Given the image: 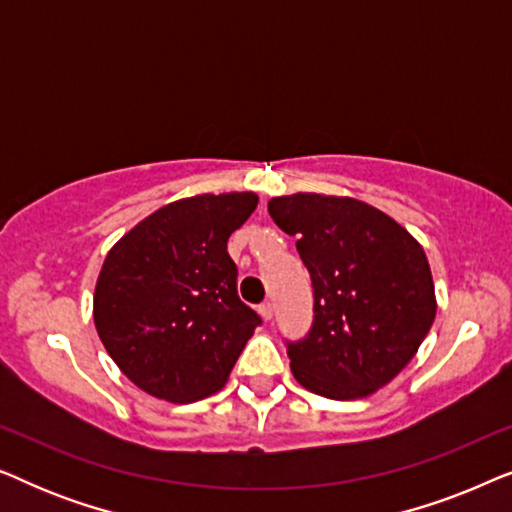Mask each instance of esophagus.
Wrapping results in <instances>:
<instances>
[{
  "instance_id": "esophagus-1",
  "label": "esophagus",
  "mask_w": 512,
  "mask_h": 512,
  "mask_svg": "<svg viewBox=\"0 0 512 512\" xmlns=\"http://www.w3.org/2000/svg\"><path fill=\"white\" fill-rule=\"evenodd\" d=\"M258 314H261L263 321H270L272 317H275V305H272L270 300H265L263 305H258Z\"/></svg>"
}]
</instances>
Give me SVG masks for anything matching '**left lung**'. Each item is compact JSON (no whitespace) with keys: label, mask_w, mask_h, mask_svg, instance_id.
I'll return each mask as SVG.
<instances>
[{"label":"left lung","mask_w":512,"mask_h":512,"mask_svg":"<svg viewBox=\"0 0 512 512\" xmlns=\"http://www.w3.org/2000/svg\"><path fill=\"white\" fill-rule=\"evenodd\" d=\"M268 212L296 237L314 289L310 335L289 345L293 377L333 401L373 396L408 366L436 319L422 244L347 195H279Z\"/></svg>","instance_id":"left-lung-1"}]
</instances>
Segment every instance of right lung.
I'll return each instance as SVG.
<instances>
[{
    "mask_svg": "<svg viewBox=\"0 0 512 512\" xmlns=\"http://www.w3.org/2000/svg\"><path fill=\"white\" fill-rule=\"evenodd\" d=\"M256 205L251 191L174 200L109 249L93 321L121 373L149 396L193 403L216 394L261 324L237 298L228 256V237Z\"/></svg>",
    "mask_w": 512,
    "mask_h": 512,
    "instance_id": "right-lung-1",
    "label": "right lung"
}]
</instances>
